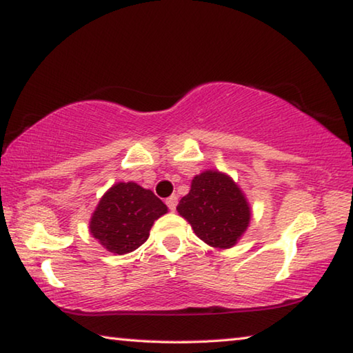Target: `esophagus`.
<instances>
[{
  "label": "esophagus",
  "instance_id": "obj_1",
  "mask_svg": "<svg viewBox=\"0 0 353 353\" xmlns=\"http://www.w3.org/2000/svg\"><path fill=\"white\" fill-rule=\"evenodd\" d=\"M166 205H168L171 212H174L176 207H177V196H170V198L166 199Z\"/></svg>",
  "mask_w": 353,
  "mask_h": 353
}]
</instances>
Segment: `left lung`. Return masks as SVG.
Masks as SVG:
<instances>
[{
    "label": "left lung",
    "instance_id": "1",
    "mask_svg": "<svg viewBox=\"0 0 353 353\" xmlns=\"http://www.w3.org/2000/svg\"><path fill=\"white\" fill-rule=\"evenodd\" d=\"M177 212L202 241L216 249L234 248L252 218L246 194L234 179L218 170L193 177Z\"/></svg>",
    "mask_w": 353,
    "mask_h": 353
}]
</instances>
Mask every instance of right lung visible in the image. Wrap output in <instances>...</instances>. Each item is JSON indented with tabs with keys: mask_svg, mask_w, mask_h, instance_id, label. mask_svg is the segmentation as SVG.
Listing matches in <instances>:
<instances>
[{
	"mask_svg": "<svg viewBox=\"0 0 353 353\" xmlns=\"http://www.w3.org/2000/svg\"><path fill=\"white\" fill-rule=\"evenodd\" d=\"M165 213L168 207L151 190L135 182H118L99 199L88 230L105 250L124 255L148 240L152 224Z\"/></svg>",
	"mask_w": 353,
	"mask_h": 353,
	"instance_id": "1",
	"label": "right lung"
}]
</instances>
